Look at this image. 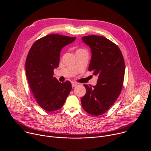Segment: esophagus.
Instances as JSON below:
<instances>
[{"mask_svg":"<svg viewBox=\"0 0 151 151\" xmlns=\"http://www.w3.org/2000/svg\"><path fill=\"white\" fill-rule=\"evenodd\" d=\"M77 85H78V83H76V82H72V87H76V86Z\"/></svg>","mask_w":151,"mask_h":151,"instance_id":"obj_1","label":"esophagus"}]
</instances>
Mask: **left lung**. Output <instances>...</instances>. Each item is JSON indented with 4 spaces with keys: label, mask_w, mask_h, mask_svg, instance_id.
<instances>
[{
    "label": "left lung",
    "mask_w": 151,
    "mask_h": 151,
    "mask_svg": "<svg viewBox=\"0 0 151 151\" xmlns=\"http://www.w3.org/2000/svg\"><path fill=\"white\" fill-rule=\"evenodd\" d=\"M82 40L91 51L88 70L98 76L96 85H83L87 91L81 99L82 106L88 114L99 116L110 108L121 93L125 73L124 60L118 47L104 37L83 36Z\"/></svg>",
    "instance_id": "8db88e82"
}]
</instances>
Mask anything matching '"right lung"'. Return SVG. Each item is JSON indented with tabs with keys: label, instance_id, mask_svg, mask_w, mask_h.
<instances>
[{
	"label": "right lung",
	"instance_id": "obj_1",
	"mask_svg": "<svg viewBox=\"0 0 151 151\" xmlns=\"http://www.w3.org/2000/svg\"><path fill=\"white\" fill-rule=\"evenodd\" d=\"M76 37L49 35L36 40L26 61L27 81L35 98L42 109L52 112L63 106L72 90L70 82H58L53 77L60 63V51Z\"/></svg>",
	"mask_w": 151,
	"mask_h": 151
}]
</instances>
